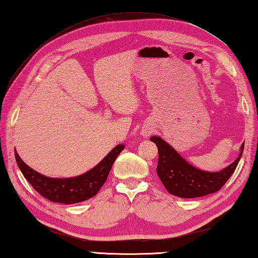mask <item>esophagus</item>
<instances>
[{"mask_svg": "<svg viewBox=\"0 0 258 258\" xmlns=\"http://www.w3.org/2000/svg\"><path fill=\"white\" fill-rule=\"evenodd\" d=\"M151 133H152V130H150V128H145V130L142 131V134H143V136H145V138L150 136Z\"/></svg>", "mask_w": 258, "mask_h": 258, "instance_id": "34e87169", "label": "esophagus"}]
</instances>
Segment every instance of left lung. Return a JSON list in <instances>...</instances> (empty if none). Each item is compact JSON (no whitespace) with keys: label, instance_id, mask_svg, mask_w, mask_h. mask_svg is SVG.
Returning <instances> with one entry per match:
<instances>
[{"label":"left lung","instance_id":"8db88e82","mask_svg":"<svg viewBox=\"0 0 258 258\" xmlns=\"http://www.w3.org/2000/svg\"><path fill=\"white\" fill-rule=\"evenodd\" d=\"M151 141L158 150L156 172L164 187L169 194L183 199H194L220 190L236 169L244 151L243 143L238 157L232 164L222 171L207 172L189 164L160 136H152Z\"/></svg>","mask_w":258,"mask_h":258}]
</instances>
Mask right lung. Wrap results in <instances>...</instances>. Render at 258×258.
<instances>
[{"label": "right lung", "instance_id": "right-lung-1", "mask_svg": "<svg viewBox=\"0 0 258 258\" xmlns=\"http://www.w3.org/2000/svg\"><path fill=\"white\" fill-rule=\"evenodd\" d=\"M124 144L116 145L90 171L79 176L68 178L47 177L45 175L37 173L22 161L16 151L15 160L22 174L38 194L51 202L69 205L84 202L98 193L103 184L105 183L113 163L119 153L124 150Z\"/></svg>", "mask_w": 258, "mask_h": 258}]
</instances>
